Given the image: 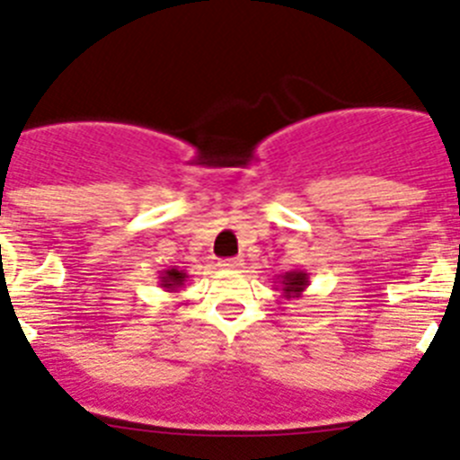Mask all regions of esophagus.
<instances>
[{"label":"esophagus","mask_w":460,"mask_h":460,"mask_svg":"<svg viewBox=\"0 0 460 460\" xmlns=\"http://www.w3.org/2000/svg\"><path fill=\"white\" fill-rule=\"evenodd\" d=\"M218 267H221V270H239V267H243V260L242 258H227V260H221V262H218Z\"/></svg>","instance_id":"34e87169"}]
</instances>
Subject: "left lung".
I'll return each mask as SVG.
<instances>
[{"mask_svg": "<svg viewBox=\"0 0 460 460\" xmlns=\"http://www.w3.org/2000/svg\"><path fill=\"white\" fill-rule=\"evenodd\" d=\"M279 286L283 290L286 299H299L308 286H311V276L304 270H292L279 276Z\"/></svg>", "mask_w": 460, "mask_h": 460, "instance_id": "8db88e82", "label": "left lung"}]
</instances>
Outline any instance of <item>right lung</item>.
<instances>
[{
	"label": "right lung",
	"mask_w": 460,
	"mask_h": 460,
	"mask_svg": "<svg viewBox=\"0 0 460 460\" xmlns=\"http://www.w3.org/2000/svg\"><path fill=\"white\" fill-rule=\"evenodd\" d=\"M186 279H189V274H186L184 270L170 267V270L161 271V276H158V286L164 288L165 292H180L181 288H184Z\"/></svg>",
	"instance_id": "obj_1"
}]
</instances>
